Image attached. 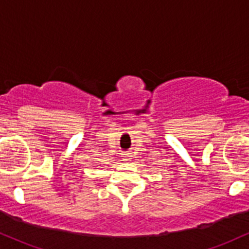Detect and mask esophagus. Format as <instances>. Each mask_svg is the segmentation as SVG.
Segmentation results:
<instances>
[{
	"instance_id": "1",
	"label": "esophagus",
	"mask_w": 249,
	"mask_h": 249,
	"mask_svg": "<svg viewBox=\"0 0 249 249\" xmlns=\"http://www.w3.org/2000/svg\"><path fill=\"white\" fill-rule=\"evenodd\" d=\"M124 156H125V158H126V159H125V160H128V159H127V158H128V157H126V156H127V154H124Z\"/></svg>"
}]
</instances>
